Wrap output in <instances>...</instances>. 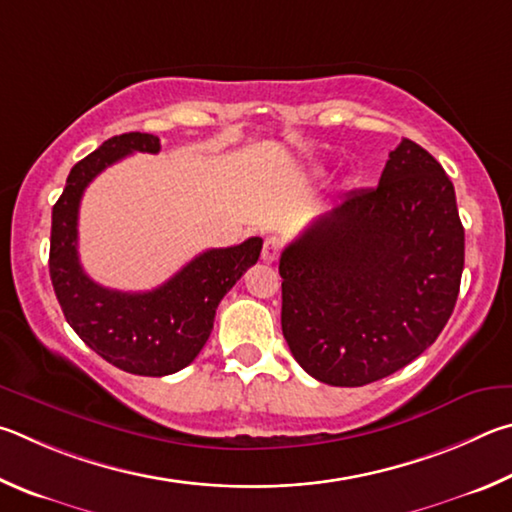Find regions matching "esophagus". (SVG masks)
<instances>
[{"instance_id":"1","label":"esophagus","mask_w":512,"mask_h":512,"mask_svg":"<svg viewBox=\"0 0 512 512\" xmlns=\"http://www.w3.org/2000/svg\"><path fill=\"white\" fill-rule=\"evenodd\" d=\"M279 251H281V242L276 238H267L263 242V251H261V258L265 263H274L276 258H279Z\"/></svg>"}]
</instances>
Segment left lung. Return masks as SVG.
Instances as JSON below:
<instances>
[{
    "label": "left lung",
    "instance_id": "obj_1",
    "mask_svg": "<svg viewBox=\"0 0 512 512\" xmlns=\"http://www.w3.org/2000/svg\"><path fill=\"white\" fill-rule=\"evenodd\" d=\"M463 261L450 177L402 139L378 186L346 193L283 249L281 326L294 360L333 387L400 371L441 335Z\"/></svg>",
    "mask_w": 512,
    "mask_h": 512
}]
</instances>
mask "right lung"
<instances>
[{"label": "right lung", "instance_id": "obj_1", "mask_svg": "<svg viewBox=\"0 0 512 512\" xmlns=\"http://www.w3.org/2000/svg\"><path fill=\"white\" fill-rule=\"evenodd\" d=\"M155 134L128 132L103 141L71 168L53 204L49 274L67 324L116 369L134 375L177 373L191 364L213 330L215 308L247 267L261 256L263 240L206 249L150 292H119L98 285L78 258V209L89 182L132 152H159Z\"/></svg>", "mask_w": 512, "mask_h": 512}]
</instances>
